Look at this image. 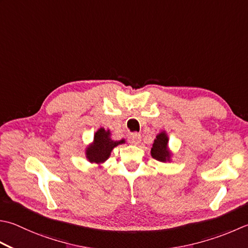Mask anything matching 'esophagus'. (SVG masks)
<instances>
[{
    "instance_id": "esophagus-1",
    "label": "esophagus",
    "mask_w": 248,
    "mask_h": 248,
    "mask_svg": "<svg viewBox=\"0 0 248 248\" xmlns=\"http://www.w3.org/2000/svg\"><path fill=\"white\" fill-rule=\"evenodd\" d=\"M129 143L132 145H138L140 143V135L138 133H133L129 137Z\"/></svg>"
}]
</instances>
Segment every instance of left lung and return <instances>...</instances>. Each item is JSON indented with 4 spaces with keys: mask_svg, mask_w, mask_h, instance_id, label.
Listing matches in <instances>:
<instances>
[{
    "mask_svg": "<svg viewBox=\"0 0 248 248\" xmlns=\"http://www.w3.org/2000/svg\"><path fill=\"white\" fill-rule=\"evenodd\" d=\"M150 155L159 162L167 163L172 161L173 153L169 147V137L166 131H161L157 134L152 150H150Z\"/></svg>",
    "mask_w": 248,
    "mask_h": 248,
    "instance_id": "left-lung-1",
    "label": "left lung"
}]
</instances>
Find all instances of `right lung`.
<instances>
[{
  "label": "right lung",
  "instance_id": "obj_1",
  "mask_svg": "<svg viewBox=\"0 0 248 248\" xmlns=\"http://www.w3.org/2000/svg\"><path fill=\"white\" fill-rule=\"evenodd\" d=\"M124 143V139L120 140L111 139L110 130L100 128L95 131L92 142L86 146L85 156L90 163L101 167L110 157L111 150Z\"/></svg>",
  "mask_w": 248,
  "mask_h": 248
}]
</instances>
